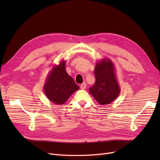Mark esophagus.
<instances>
[{"label":"esophagus","mask_w":160,"mask_h":160,"mask_svg":"<svg viewBox=\"0 0 160 160\" xmlns=\"http://www.w3.org/2000/svg\"><path fill=\"white\" fill-rule=\"evenodd\" d=\"M86 86H87L86 83H83L80 85V88H81V89H85L86 88Z\"/></svg>","instance_id":"obj_1"}]
</instances>
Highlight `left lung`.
<instances>
[{
  "label": "left lung",
  "mask_w": 160,
  "mask_h": 160,
  "mask_svg": "<svg viewBox=\"0 0 160 160\" xmlns=\"http://www.w3.org/2000/svg\"><path fill=\"white\" fill-rule=\"evenodd\" d=\"M94 73L95 83L89 88V93L99 104H110L118 98L120 93L112 61L103 59L97 62Z\"/></svg>",
  "instance_id": "obj_1"
}]
</instances>
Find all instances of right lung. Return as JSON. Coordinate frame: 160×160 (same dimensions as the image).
Masks as SVG:
<instances>
[{
  "label": "right lung",
  "mask_w": 160,
  "mask_h": 160,
  "mask_svg": "<svg viewBox=\"0 0 160 160\" xmlns=\"http://www.w3.org/2000/svg\"><path fill=\"white\" fill-rule=\"evenodd\" d=\"M79 89L73 79L65 71V61L55 66L48 75L43 87L45 94L56 105L64 104L75 91Z\"/></svg>",
  "instance_id": "add662e5"
}]
</instances>
